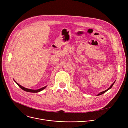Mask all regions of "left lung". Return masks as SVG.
Masks as SVG:
<instances>
[{"instance_id": "8db88e82", "label": "left lung", "mask_w": 128, "mask_h": 128, "mask_svg": "<svg viewBox=\"0 0 128 128\" xmlns=\"http://www.w3.org/2000/svg\"><path fill=\"white\" fill-rule=\"evenodd\" d=\"M114 83H115V82H114V83H113V84H112V85H111V86H110V88H108V89H107V90H105V91H103V92H100V93H99V94H98V96H100V95H101V94H103V93H105V92H106V91H108V90H109V89H110V88H112V86H113V85H114Z\"/></svg>"}]
</instances>
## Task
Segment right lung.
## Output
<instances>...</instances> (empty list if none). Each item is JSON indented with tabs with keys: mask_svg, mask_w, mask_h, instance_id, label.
<instances>
[{
	"mask_svg": "<svg viewBox=\"0 0 128 128\" xmlns=\"http://www.w3.org/2000/svg\"><path fill=\"white\" fill-rule=\"evenodd\" d=\"M15 82L16 83V81H15ZM16 84H18L22 90H23L24 91H26V92H32V93L38 92H40V91H42V90H44V89H45V88H46V86L43 87V88H40V89H38V90H32V89H28V88H24V87L22 86H21V85H20L19 84H18V83H16Z\"/></svg>",
	"mask_w": 128,
	"mask_h": 128,
	"instance_id": "obj_1",
	"label": "right lung"
}]
</instances>
